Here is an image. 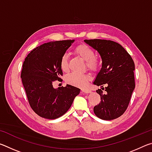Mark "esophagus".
Instances as JSON below:
<instances>
[{"mask_svg": "<svg viewBox=\"0 0 152 152\" xmlns=\"http://www.w3.org/2000/svg\"><path fill=\"white\" fill-rule=\"evenodd\" d=\"M82 92H84V93H90V92H91V91L88 88H82Z\"/></svg>", "mask_w": 152, "mask_h": 152, "instance_id": "1", "label": "esophagus"}]
</instances>
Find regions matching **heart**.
Masks as SVG:
<instances>
[{
    "label": "heart",
    "instance_id": "obj_1",
    "mask_svg": "<svg viewBox=\"0 0 152 152\" xmlns=\"http://www.w3.org/2000/svg\"><path fill=\"white\" fill-rule=\"evenodd\" d=\"M74 52L81 58L86 61V68L92 72H96L101 66V61L95 57L94 51L86 44H80L74 49ZM60 66L63 72L68 71V56L64 53L60 58ZM90 76L86 74L71 73L66 77V81L68 84L78 87H83L86 84Z\"/></svg>",
    "mask_w": 152,
    "mask_h": 152
}]
</instances>
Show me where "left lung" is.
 <instances>
[{"mask_svg":"<svg viewBox=\"0 0 152 152\" xmlns=\"http://www.w3.org/2000/svg\"><path fill=\"white\" fill-rule=\"evenodd\" d=\"M86 43L101 55L102 68L94 84L99 89L101 102L94 107L96 116L102 120H113L125 112L135 88V64L132 58L117 42L105 39H85ZM106 91L103 94L102 90Z\"/></svg>","mask_w":152,"mask_h":152,"instance_id":"obj_1","label":"left lung"}]
</instances>
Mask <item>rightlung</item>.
<instances>
[{"mask_svg": "<svg viewBox=\"0 0 152 152\" xmlns=\"http://www.w3.org/2000/svg\"><path fill=\"white\" fill-rule=\"evenodd\" d=\"M74 40L56 41L38 46L25 58L20 77L29 105L36 114L48 119L60 117L70 109L80 88L67 84L53 87L62 81L60 66L61 56Z\"/></svg>", "mask_w": 152, "mask_h": 152, "instance_id": "1", "label": "right lung"}]
</instances>
